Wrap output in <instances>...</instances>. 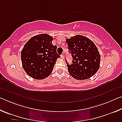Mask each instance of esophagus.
Here are the masks:
<instances>
[{
    "label": "esophagus",
    "instance_id": "obj_1",
    "mask_svg": "<svg viewBox=\"0 0 122 122\" xmlns=\"http://www.w3.org/2000/svg\"><path fill=\"white\" fill-rule=\"evenodd\" d=\"M61 58L62 59H64V54H62L61 55Z\"/></svg>",
    "mask_w": 122,
    "mask_h": 122
}]
</instances>
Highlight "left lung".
I'll return each mask as SVG.
<instances>
[{"mask_svg":"<svg viewBox=\"0 0 122 122\" xmlns=\"http://www.w3.org/2000/svg\"><path fill=\"white\" fill-rule=\"evenodd\" d=\"M67 48L71 55V64L65 58L68 71L77 80H86L95 74L100 68L101 57L98 49L89 39L80 35L67 39Z\"/></svg>","mask_w":122,"mask_h":122,"instance_id":"8db88e82","label":"left lung"}]
</instances>
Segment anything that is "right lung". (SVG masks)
<instances>
[{
    "instance_id": "right-lung-1",
    "label": "right lung",
    "mask_w": 122,
    "mask_h": 122,
    "mask_svg": "<svg viewBox=\"0 0 122 122\" xmlns=\"http://www.w3.org/2000/svg\"><path fill=\"white\" fill-rule=\"evenodd\" d=\"M53 38L46 34L37 35L25 45L21 59L25 71L37 80L46 78L53 71L60 55L56 52L57 46L52 44Z\"/></svg>"
}]
</instances>
